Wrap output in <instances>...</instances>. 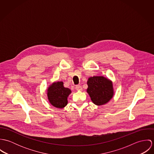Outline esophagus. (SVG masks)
<instances>
[{
	"label": "esophagus",
	"instance_id": "esophagus-1",
	"mask_svg": "<svg viewBox=\"0 0 154 154\" xmlns=\"http://www.w3.org/2000/svg\"><path fill=\"white\" fill-rule=\"evenodd\" d=\"M75 88H76V89L78 91H81L82 90V87L80 86V85H76Z\"/></svg>",
	"mask_w": 154,
	"mask_h": 154
}]
</instances>
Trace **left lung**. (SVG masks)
<instances>
[{
  "instance_id": "1",
  "label": "left lung",
  "mask_w": 154,
  "mask_h": 154,
  "mask_svg": "<svg viewBox=\"0 0 154 154\" xmlns=\"http://www.w3.org/2000/svg\"><path fill=\"white\" fill-rule=\"evenodd\" d=\"M87 92L92 103L97 106L107 104L114 94L112 82L103 76L89 77Z\"/></svg>"
}]
</instances>
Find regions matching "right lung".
<instances>
[{"instance_id":"right-lung-1","label":"right lung","mask_w":154,"mask_h":154,"mask_svg":"<svg viewBox=\"0 0 154 154\" xmlns=\"http://www.w3.org/2000/svg\"><path fill=\"white\" fill-rule=\"evenodd\" d=\"M71 90L63 86L62 81L54 82L47 88V94L49 103L54 107L63 109L67 104L68 96Z\"/></svg>"}]
</instances>
